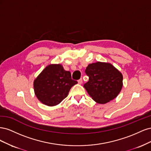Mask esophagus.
Wrapping results in <instances>:
<instances>
[{
  "mask_svg": "<svg viewBox=\"0 0 151 151\" xmlns=\"http://www.w3.org/2000/svg\"><path fill=\"white\" fill-rule=\"evenodd\" d=\"M78 83H79V84H83V79H80L79 80H78Z\"/></svg>",
  "mask_w": 151,
  "mask_h": 151,
  "instance_id": "34e87169",
  "label": "esophagus"
}]
</instances>
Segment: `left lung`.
Masks as SVG:
<instances>
[{
	"label": "left lung",
	"mask_w": 151,
	"mask_h": 151,
	"mask_svg": "<svg viewBox=\"0 0 151 151\" xmlns=\"http://www.w3.org/2000/svg\"><path fill=\"white\" fill-rule=\"evenodd\" d=\"M89 81L84 85L92 99L105 104L115 99L123 86L122 73L109 63L97 62L89 64L85 70Z\"/></svg>",
	"instance_id": "1"
}]
</instances>
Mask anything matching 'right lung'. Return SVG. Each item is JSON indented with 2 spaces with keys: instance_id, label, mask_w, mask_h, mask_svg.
Masks as SVG:
<instances>
[{
  "instance_id": "right-lung-1",
  "label": "right lung",
  "mask_w": 151,
  "mask_h": 151,
  "mask_svg": "<svg viewBox=\"0 0 151 151\" xmlns=\"http://www.w3.org/2000/svg\"><path fill=\"white\" fill-rule=\"evenodd\" d=\"M77 83L72 80L69 71L60 64H50L45 67L35 79L33 86L36 96L43 104L53 106L63 101L73 86Z\"/></svg>"
}]
</instances>
